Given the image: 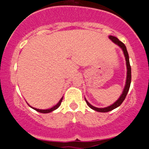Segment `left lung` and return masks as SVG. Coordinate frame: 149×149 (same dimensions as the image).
<instances>
[{
  "instance_id": "obj_1",
  "label": "left lung",
  "mask_w": 149,
  "mask_h": 149,
  "mask_svg": "<svg viewBox=\"0 0 149 149\" xmlns=\"http://www.w3.org/2000/svg\"><path fill=\"white\" fill-rule=\"evenodd\" d=\"M109 38L110 40H111L112 41L114 42V43L116 44L117 45H118L119 47L123 49V51L124 55H125V60H126V66H127V78H126V83H125V88H124L123 91L122 95H120V98H118V100L116 101V102H114L112 105L109 106V107H107L105 108L95 107L89 103L88 101L86 100V99L85 98V102H86V103L88 105L89 107H90L92 109L96 111L102 112V113L111 111L113 110L114 109H116V108L118 107L119 106L121 105V104L123 102V101L125 100V99L126 96H127V94L128 91H129V89H130V83H131V66H130V64L129 55H128L127 48H126L125 45L123 42L120 41L116 37L113 36H109Z\"/></svg>"
}]
</instances>
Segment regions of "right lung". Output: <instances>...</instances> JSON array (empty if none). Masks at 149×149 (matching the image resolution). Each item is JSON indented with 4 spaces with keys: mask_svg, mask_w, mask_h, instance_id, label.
<instances>
[{
    "mask_svg": "<svg viewBox=\"0 0 149 149\" xmlns=\"http://www.w3.org/2000/svg\"><path fill=\"white\" fill-rule=\"evenodd\" d=\"M62 100H63V97H61V99L60 100H59V102H58V103H57V104H56L55 106H54V107H52V108H50V109H36V108H33V107H31L29 104H28V105L29 106V107H30L31 108H32V109H33L34 110H36V111H38V112L42 113H47L52 112V111H53L56 110V109H58L59 106L61 105V102H62Z\"/></svg>",
    "mask_w": 149,
    "mask_h": 149,
    "instance_id": "add662e5",
    "label": "right lung"
}]
</instances>
